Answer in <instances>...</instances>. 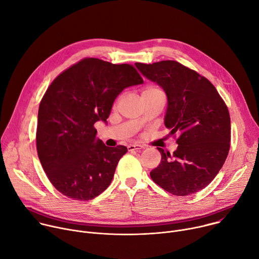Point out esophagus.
Listing matches in <instances>:
<instances>
[{
    "instance_id": "obj_1",
    "label": "esophagus",
    "mask_w": 259,
    "mask_h": 259,
    "mask_svg": "<svg viewBox=\"0 0 259 259\" xmlns=\"http://www.w3.org/2000/svg\"><path fill=\"white\" fill-rule=\"evenodd\" d=\"M141 149H144V146L139 144V143H133V144H129L128 145V151L129 152H132V151H138V150H141Z\"/></svg>"
}]
</instances>
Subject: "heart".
Returning <instances> with one entry per match:
<instances>
[{"label":"heart","instance_id":"b5f03b06","mask_svg":"<svg viewBox=\"0 0 259 259\" xmlns=\"http://www.w3.org/2000/svg\"><path fill=\"white\" fill-rule=\"evenodd\" d=\"M158 92H162L159 88L154 87V86H149L144 88V90L142 91V93H158Z\"/></svg>","mask_w":259,"mask_h":259}]
</instances>
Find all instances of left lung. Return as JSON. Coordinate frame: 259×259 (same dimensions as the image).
I'll use <instances>...</instances> for the list:
<instances>
[{
	"label": "left lung",
	"mask_w": 259,
	"mask_h": 259,
	"mask_svg": "<svg viewBox=\"0 0 259 259\" xmlns=\"http://www.w3.org/2000/svg\"><path fill=\"white\" fill-rule=\"evenodd\" d=\"M135 65L165 91L164 124L171 134H179L173 155L158 147L162 160L151 171L152 179L175 196L203 190L224 166L230 151L231 118L225 101L205 77L177 61Z\"/></svg>",
	"instance_id": "obj_1"
}]
</instances>
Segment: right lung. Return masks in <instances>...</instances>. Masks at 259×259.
Returning a JSON list of instances; mask_svg holds the SVG:
<instances>
[{
	"mask_svg": "<svg viewBox=\"0 0 259 259\" xmlns=\"http://www.w3.org/2000/svg\"><path fill=\"white\" fill-rule=\"evenodd\" d=\"M143 81L130 64L85 58L52 82L39 107L36 151L54 188L80 201L92 200L113 180L127 147H108L94 124L106 122L116 98Z\"/></svg>",
	"mask_w": 259,
	"mask_h": 259,
	"instance_id": "add662e5",
	"label": "right lung"
}]
</instances>
